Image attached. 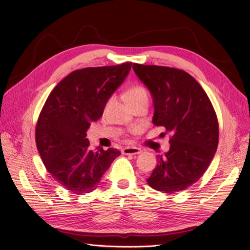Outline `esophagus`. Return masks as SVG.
<instances>
[{
	"label": "esophagus",
	"instance_id": "obj_1",
	"mask_svg": "<svg viewBox=\"0 0 250 250\" xmlns=\"http://www.w3.org/2000/svg\"><path fill=\"white\" fill-rule=\"evenodd\" d=\"M142 150L140 149V148L137 147H125L122 149V153L124 155H139V153H141Z\"/></svg>",
	"mask_w": 250,
	"mask_h": 250
}]
</instances>
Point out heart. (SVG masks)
<instances>
[{
    "mask_svg": "<svg viewBox=\"0 0 250 250\" xmlns=\"http://www.w3.org/2000/svg\"><path fill=\"white\" fill-rule=\"evenodd\" d=\"M125 99L128 104H133L143 100H148V91L142 84H133L125 92Z\"/></svg>",
    "mask_w": 250,
    "mask_h": 250,
    "instance_id": "b5f03b06",
    "label": "heart"
}]
</instances>
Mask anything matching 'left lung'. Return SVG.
I'll return each mask as SVG.
<instances>
[{
    "instance_id": "obj_1",
    "label": "left lung",
    "mask_w": 250,
    "mask_h": 250,
    "mask_svg": "<svg viewBox=\"0 0 250 250\" xmlns=\"http://www.w3.org/2000/svg\"><path fill=\"white\" fill-rule=\"evenodd\" d=\"M133 70L151 93L152 124L171 134L169 149L157 156L147 183L167 193L183 191L203 176L216 153L219 126L213 105L200 83L183 70L137 63Z\"/></svg>"
}]
</instances>
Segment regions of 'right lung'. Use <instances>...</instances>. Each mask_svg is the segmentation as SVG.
Masks as SVG:
<instances>
[{"mask_svg":"<svg viewBox=\"0 0 250 250\" xmlns=\"http://www.w3.org/2000/svg\"><path fill=\"white\" fill-rule=\"evenodd\" d=\"M131 66L132 62H125L74 71L57 84L43 106L35 129L37 150L51 176L73 193L93 191L120 155L115 148L91 150L86 136Z\"/></svg>","mask_w":250,"mask_h":250,"instance_id":"1","label":"right lung"}]
</instances>
